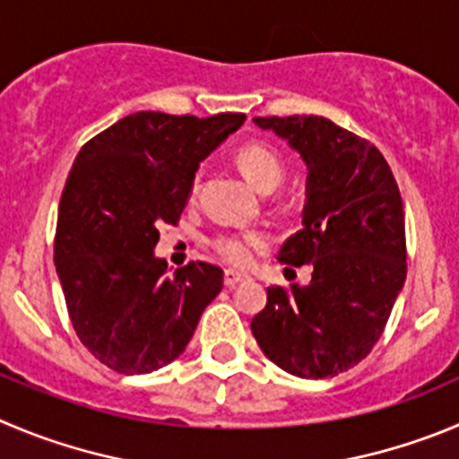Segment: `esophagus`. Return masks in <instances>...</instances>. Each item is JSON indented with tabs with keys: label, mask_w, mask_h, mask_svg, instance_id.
<instances>
[{
	"label": "esophagus",
	"mask_w": 459,
	"mask_h": 459,
	"mask_svg": "<svg viewBox=\"0 0 459 459\" xmlns=\"http://www.w3.org/2000/svg\"><path fill=\"white\" fill-rule=\"evenodd\" d=\"M242 281H249V273L238 272V269H226L224 272V282L229 285V288H235V285Z\"/></svg>",
	"instance_id": "1"
}]
</instances>
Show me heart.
<instances>
[{"label":"heart","mask_w":459,"mask_h":459,"mask_svg":"<svg viewBox=\"0 0 459 459\" xmlns=\"http://www.w3.org/2000/svg\"><path fill=\"white\" fill-rule=\"evenodd\" d=\"M235 162L242 174L260 192H272L282 181V162L273 149L260 143H247L235 152ZM269 235L263 230H242V233L217 235L212 247L230 264L244 267L254 260L258 251L267 249Z\"/></svg>","instance_id":"1"}]
</instances>
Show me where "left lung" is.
Here are the masks:
<instances>
[{
    "label": "left lung",
    "instance_id": "8db88e82",
    "mask_svg": "<svg viewBox=\"0 0 459 459\" xmlns=\"http://www.w3.org/2000/svg\"><path fill=\"white\" fill-rule=\"evenodd\" d=\"M307 167L303 229L278 260L312 281L267 288L251 321L263 353L299 378H328L369 355L405 282V212L383 153L316 115L255 117Z\"/></svg>",
    "mask_w": 459,
    "mask_h": 459
}]
</instances>
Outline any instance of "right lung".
Segmentation results:
<instances>
[{
  "label": "right lung",
  "mask_w": 459,
  "mask_h": 459,
  "mask_svg": "<svg viewBox=\"0 0 459 459\" xmlns=\"http://www.w3.org/2000/svg\"><path fill=\"white\" fill-rule=\"evenodd\" d=\"M244 119L140 110L76 156L58 205L54 260L72 326L108 369L138 376L174 362L224 288L215 264L169 273L153 249L158 226L181 217L199 162Z\"/></svg>",
  "instance_id": "right-lung-1"
}]
</instances>
